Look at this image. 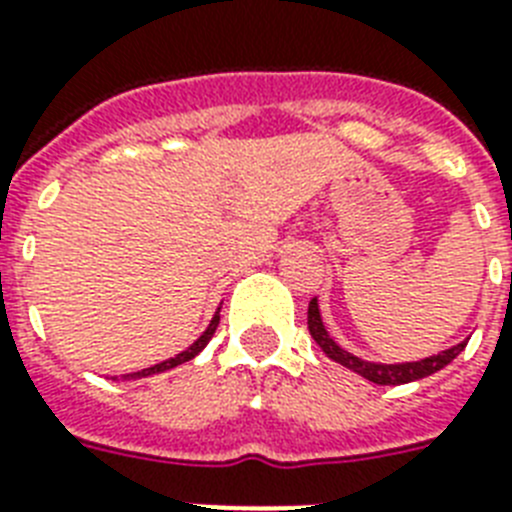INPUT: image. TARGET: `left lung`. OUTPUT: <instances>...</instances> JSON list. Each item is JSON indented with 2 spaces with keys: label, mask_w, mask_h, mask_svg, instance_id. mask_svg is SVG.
I'll use <instances>...</instances> for the list:
<instances>
[{
  "label": "left lung",
  "mask_w": 512,
  "mask_h": 512,
  "mask_svg": "<svg viewBox=\"0 0 512 512\" xmlns=\"http://www.w3.org/2000/svg\"><path fill=\"white\" fill-rule=\"evenodd\" d=\"M308 332H311V337L316 340V345H319V348H322L324 353L332 358V361L342 363V366H348L350 371H356V374H361L363 379H369V382H374V384H408V382H416V379L429 377V374H434V371L445 369L447 363L453 361L460 350L466 348V342H468V340L458 342V345L442 350V353H437V356H429V358H424V361H413V363L361 361V358H356L353 353H348V350H342L340 345H337V342L329 337V332L324 329L322 316H319L316 298H311V303H308Z\"/></svg>",
  "instance_id": "obj_1"
}]
</instances>
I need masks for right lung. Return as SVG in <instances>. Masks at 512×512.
I'll return each instance as SVG.
<instances>
[{"label": "right lung", "mask_w": 512, "mask_h": 512, "mask_svg": "<svg viewBox=\"0 0 512 512\" xmlns=\"http://www.w3.org/2000/svg\"><path fill=\"white\" fill-rule=\"evenodd\" d=\"M217 324H219V314H214V319H211V324H209V327H206L204 335L198 337V340L193 342V345H190L188 350H183V353H177V356L170 358V361H162V363H156V366H149V369L138 371V374H130V377H151V374H159V371L175 369V366H180V363L190 361V358H196L198 353H201V350L206 348V342L211 340V335H214V329H217Z\"/></svg>", "instance_id": "right-lung-1"}]
</instances>
